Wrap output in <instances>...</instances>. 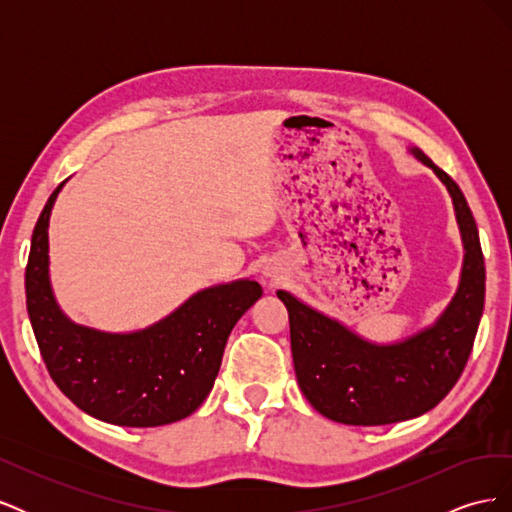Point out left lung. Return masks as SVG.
<instances>
[{
    "mask_svg": "<svg viewBox=\"0 0 512 512\" xmlns=\"http://www.w3.org/2000/svg\"><path fill=\"white\" fill-rule=\"evenodd\" d=\"M408 151L433 170L451 196L463 245L457 292L436 322L399 342L378 344L288 290H277L288 309L299 389L309 404L335 423L389 425L436 408L466 367L483 316L485 258L468 200L421 149Z\"/></svg>",
    "mask_w": 512,
    "mask_h": 512,
    "instance_id": "1",
    "label": "left lung"
}]
</instances>
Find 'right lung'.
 <instances>
[{"mask_svg": "<svg viewBox=\"0 0 512 512\" xmlns=\"http://www.w3.org/2000/svg\"><path fill=\"white\" fill-rule=\"evenodd\" d=\"M64 183L40 213L25 269L27 314L44 365L59 391L98 421L121 427L181 421L211 393L228 335L262 288L250 277L203 288L130 333L72 322L55 299L49 269V220Z\"/></svg>", "mask_w": 512, "mask_h": 512, "instance_id": "right-lung-1", "label": "right lung"}]
</instances>
